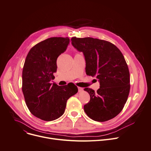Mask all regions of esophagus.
Here are the masks:
<instances>
[{"mask_svg":"<svg viewBox=\"0 0 151 151\" xmlns=\"http://www.w3.org/2000/svg\"><path fill=\"white\" fill-rule=\"evenodd\" d=\"M83 88H81V87H78V91L79 92H82L83 91Z\"/></svg>","mask_w":151,"mask_h":151,"instance_id":"esophagus-1","label":"esophagus"}]
</instances>
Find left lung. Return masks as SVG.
Returning a JSON list of instances; mask_svg holds the SVG:
<instances>
[{
	"label": "left lung",
	"mask_w": 151,
	"mask_h": 151,
	"mask_svg": "<svg viewBox=\"0 0 151 151\" xmlns=\"http://www.w3.org/2000/svg\"><path fill=\"white\" fill-rule=\"evenodd\" d=\"M72 46L85 57L86 72L96 76L100 88L97 92L86 88L90 96L84 106L91 119L105 122L118 115L127 101L129 90V72L124 57L113 44L91 37L71 38Z\"/></svg>",
	"instance_id": "1"
}]
</instances>
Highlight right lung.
<instances>
[{"mask_svg":"<svg viewBox=\"0 0 151 151\" xmlns=\"http://www.w3.org/2000/svg\"><path fill=\"white\" fill-rule=\"evenodd\" d=\"M70 39L51 37L35 45L27 55L22 72V91L30 112L45 121H52L64 113L67 100L78 91L72 84H51L57 72V60Z\"/></svg>","mask_w":151,"mask_h":151,"instance_id":"add662e5","label":"right lung"}]
</instances>
